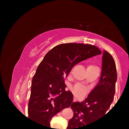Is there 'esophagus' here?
Instances as JSON below:
<instances>
[{"instance_id": "esophagus-1", "label": "esophagus", "mask_w": 129, "mask_h": 129, "mask_svg": "<svg viewBox=\"0 0 129 129\" xmlns=\"http://www.w3.org/2000/svg\"><path fill=\"white\" fill-rule=\"evenodd\" d=\"M74 101H75V100H74Z\"/></svg>"}]
</instances>
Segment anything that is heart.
Here are the masks:
<instances>
[{
	"mask_svg": "<svg viewBox=\"0 0 129 129\" xmlns=\"http://www.w3.org/2000/svg\"><path fill=\"white\" fill-rule=\"evenodd\" d=\"M94 68H98L95 66L93 65V64H89V65L87 67V70H90V69H94ZM72 92H73V94H74L76 97L77 98H83L87 93V91H86V88L85 87H83L82 85H74L71 88Z\"/></svg>",
	"mask_w": 129,
	"mask_h": 129,
	"instance_id": "obj_1",
	"label": "heart"
}]
</instances>
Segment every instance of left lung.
Returning <instances> with one entry per match:
<instances>
[{
    "label": "left lung",
    "instance_id": "8db88e82",
    "mask_svg": "<svg viewBox=\"0 0 129 129\" xmlns=\"http://www.w3.org/2000/svg\"><path fill=\"white\" fill-rule=\"evenodd\" d=\"M102 59L100 82L84 101L72 103L74 116L68 121L67 129H85L92 125L105 114L113 101L117 81L116 64L113 57L106 50Z\"/></svg>",
    "mask_w": 129,
    "mask_h": 129
}]
</instances>
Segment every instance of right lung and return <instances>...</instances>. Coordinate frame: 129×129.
Segmentation results:
<instances>
[{"instance_id":"obj_1","label":"right lung","mask_w":129,"mask_h":129,"mask_svg":"<svg viewBox=\"0 0 129 129\" xmlns=\"http://www.w3.org/2000/svg\"><path fill=\"white\" fill-rule=\"evenodd\" d=\"M101 53L97 46L82 43L59 44L49 51L32 79L29 119L49 128L52 117L72 102V94L65 90L64 83L72 68L81 61Z\"/></svg>"}]
</instances>
